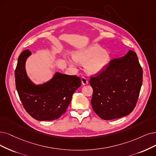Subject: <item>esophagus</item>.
I'll use <instances>...</instances> for the list:
<instances>
[{
  "mask_svg": "<svg viewBox=\"0 0 156 156\" xmlns=\"http://www.w3.org/2000/svg\"><path fill=\"white\" fill-rule=\"evenodd\" d=\"M81 81H82V83L83 85H87L88 83V81H87V78H85V77H82L81 78Z\"/></svg>",
  "mask_w": 156,
  "mask_h": 156,
  "instance_id": "esophagus-1",
  "label": "esophagus"
}]
</instances>
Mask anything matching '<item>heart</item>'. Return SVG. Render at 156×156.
<instances>
[{
    "instance_id": "b5f03b06",
    "label": "heart",
    "mask_w": 156,
    "mask_h": 156,
    "mask_svg": "<svg viewBox=\"0 0 156 156\" xmlns=\"http://www.w3.org/2000/svg\"><path fill=\"white\" fill-rule=\"evenodd\" d=\"M73 59L80 63H84L85 71L90 75H96L106 69L111 60V54L106 49L97 44L79 49L73 53ZM69 67L76 66L72 59H67Z\"/></svg>"
}]
</instances>
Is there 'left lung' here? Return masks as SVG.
Instances as JSON below:
<instances>
[{
	"label": "left lung",
	"mask_w": 156,
	"mask_h": 156,
	"mask_svg": "<svg viewBox=\"0 0 156 156\" xmlns=\"http://www.w3.org/2000/svg\"><path fill=\"white\" fill-rule=\"evenodd\" d=\"M142 81L143 70L134 51L111 60L104 71L90 79L94 111L105 120L127 116L136 105Z\"/></svg>",
	"instance_id": "left-lung-1"
}]
</instances>
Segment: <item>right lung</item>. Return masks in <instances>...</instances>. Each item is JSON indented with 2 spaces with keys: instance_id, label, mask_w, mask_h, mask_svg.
<instances>
[{
  "instance_id": "obj_1",
  "label": "right lung",
  "mask_w": 156,
  "mask_h": 156,
  "mask_svg": "<svg viewBox=\"0 0 156 156\" xmlns=\"http://www.w3.org/2000/svg\"><path fill=\"white\" fill-rule=\"evenodd\" d=\"M31 55L25 50L20 55L15 69L16 88L26 112L38 121L58 119L66 112L72 96L81 85L76 75L55 73L52 78L42 84H35L27 76L26 62Z\"/></svg>"
}]
</instances>
